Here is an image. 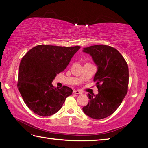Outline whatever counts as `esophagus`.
Wrapping results in <instances>:
<instances>
[{"label": "esophagus", "instance_id": "1", "mask_svg": "<svg viewBox=\"0 0 148 148\" xmlns=\"http://www.w3.org/2000/svg\"><path fill=\"white\" fill-rule=\"evenodd\" d=\"M73 92L74 94H77V95H81V94H82V92H81V91H79V90H74L73 91Z\"/></svg>", "mask_w": 148, "mask_h": 148}]
</instances>
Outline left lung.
<instances>
[{
  "mask_svg": "<svg viewBox=\"0 0 148 148\" xmlns=\"http://www.w3.org/2000/svg\"><path fill=\"white\" fill-rule=\"evenodd\" d=\"M82 51L90 54L98 66L93 81L98 90L97 95H88L90 100L82 110L92 119L106 118L118 108L127 92V64L117 50L105 45L84 48Z\"/></svg>",
  "mask_w": 148,
  "mask_h": 148,
  "instance_id": "8db88e82",
  "label": "left lung"
}]
</instances>
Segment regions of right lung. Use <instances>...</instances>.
<instances>
[{
  "mask_svg": "<svg viewBox=\"0 0 148 148\" xmlns=\"http://www.w3.org/2000/svg\"><path fill=\"white\" fill-rule=\"evenodd\" d=\"M40 45L29 50L20 62L18 88L25 104L36 114L47 116L57 113L73 93L66 86L51 84L57 74L64 71L80 49Z\"/></svg>",
  "mask_w": 148,
  "mask_h": 148,
  "instance_id": "right-lung-1",
  "label": "right lung"
}]
</instances>
